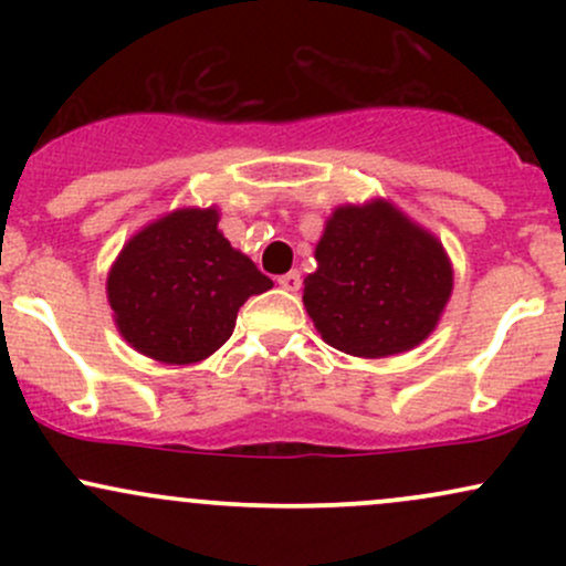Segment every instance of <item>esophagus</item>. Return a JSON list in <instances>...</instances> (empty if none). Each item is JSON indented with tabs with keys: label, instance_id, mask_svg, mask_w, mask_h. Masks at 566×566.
<instances>
[{
	"label": "esophagus",
	"instance_id": "34e87169",
	"mask_svg": "<svg viewBox=\"0 0 566 566\" xmlns=\"http://www.w3.org/2000/svg\"><path fill=\"white\" fill-rule=\"evenodd\" d=\"M279 287L287 292L301 290V271H287V274L279 276Z\"/></svg>",
	"mask_w": 566,
	"mask_h": 566
}]
</instances>
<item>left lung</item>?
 Returning a JSON list of instances; mask_svg holds the SVG:
<instances>
[{"label":"left lung","mask_w":566,"mask_h":566,"mask_svg":"<svg viewBox=\"0 0 566 566\" xmlns=\"http://www.w3.org/2000/svg\"><path fill=\"white\" fill-rule=\"evenodd\" d=\"M303 279V305L327 346L361 359L405 354L437 329L452 295V261L394 201L340 205Z\"/></svg>","instance_id":"obj_1"}]
</instances>
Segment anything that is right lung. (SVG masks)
Segmentation results:
<instances>
[{
  "label": "right lung",
  "mask_w": 566,
  "mask_h": 566,
  "mask_svg": "<svg viewBox=\"0 0 566 566\" xmlns=\"http://www.w3.org/2000/svg\"><path fill=\"white\" fill-rule=\"evenodd\" d=\"M218 207H178L127 239L106 279L119 335L161 365L223 346L250 295L274 287L218 229Z\"/></svg>",
  "instance_id": "1"
}]
</instances>
